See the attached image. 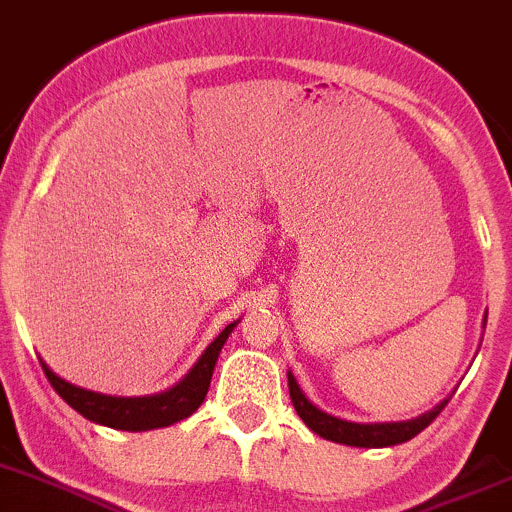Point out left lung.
I'll return each mask as SVG.
<instances>
[{"label": "left lung", "mask_w": 512, "mask_h": 512, "mask_svg": "<svg viewBox=\"0 0 512 512\" xmlns=\"http://www.w3.org/2000/svg\"><path fill=\"white\" fill-rule=\"evenodd\" d=\"M288 388H290V400H293L295 412L300 415V420L310 427L312 432L320 434V437L329 439V442L346 444V447H393V444H403L408 439L415 437L425 430L427 425L444 410L447 400L439 403L437 408L425 412V415L415 417V420L408 422H381V425H359V422H346L339 420V417L327 415L317 405H312L310 400L305 398L298 381L293 378V373H288Z\"/></svg>", "instance_id": "1"}]
</instances>
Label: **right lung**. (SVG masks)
Listing matches in <instances>:
<instances>
[{"instance_id":"right-lung-1","label":"right lung","mask_w":512,"mask_h":512,"mask_svg":"<svg viewBox=\"0 0 512 512\" xmlns=\"http://www.w3.org/2000/svg\"><path fill=\"white\" fill-rule=\"evenodd\" d=\"M234 324L222 329V334L207 346L202 359L197 361L195 368H192L178 386L166 390V393L146 395V398H112V395L92 393V390L78 388L73 386V383L63 381V378L56 376L43 361L41 366L60 398H63L70 408L78 410L82 417H87V420L126 432L156 430V427H168L173 425V422L185 420V417L200 408L207 390H210L212 371L214 364H217L219 351H222V346L227 342Z\"/></svg>"}]
</instances>
